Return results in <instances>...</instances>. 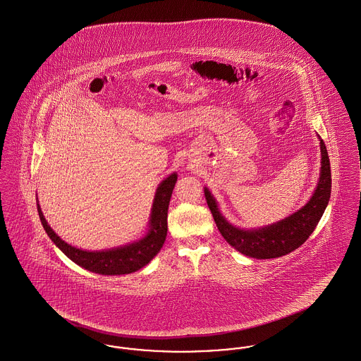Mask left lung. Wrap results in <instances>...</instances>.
I'll use <instances>...</instances> for the list:
<instances>
[{
  "mask_svg": "<svg viewBox=\"0 0 361 361\" xmlns=\"http://www.w3.org/2000/svg\"><path fill=\"white\" fill-rule=\"evenodd\" d=\"M321 140V173L317 188L309 202L286 219L265 227L245 230L228 224L221 214L215 197L204 188L207 204L222 237L235 250L249 257L276 258L286 256L305 243L326 209L331 193V172L325 142Z\"/></svg>",
  "mask_w": 361,
  "mask_h": 361,
  "instance_id": "obj_1",
  "label": "left lung"
}]
</instances>
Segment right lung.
<instances>
[{"label": "right lung", "instance_id": "right-lung-1", "mask_svg": "<svg viewBox=\"0 0 361 361\" xmlns=\"http://www.w3.org/2000/svg\"><path fill=\"white\" fill-rule=\"evenodd\" d=\"M177 181V173L166 177L157 188L152 207L149 231L146 235L133 243L121 247L89 252L74 247L58 237L43 216L37 202V212L50 240L77 265L99 275H127L147 265L161 250L168 233V208L172 197L173 188Z\"/></svg>", "mask_w": 361, "mask_h": 361}]
</instances>
